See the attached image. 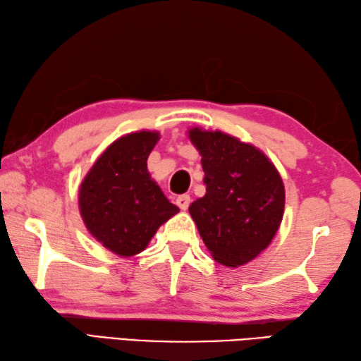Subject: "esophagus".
Instances as JSON below:
<instances>
[{
    "label": "esophagus",
    "instance_id": "1",
    "mask_svg": "<svg viewBox=\"0 0 361 361\" xmlns=\"http://www.w3.org/2000/svg\"><path fill=\"white\" fill-rule=\"evenodd\" d=\"M190 202H191V197L188 195H180L178 199H176V204L179 205L180 210H187L190 207Z\"/></svg>",
    "mask_w": 361,
    "mask_h": 361
}]
</instances>
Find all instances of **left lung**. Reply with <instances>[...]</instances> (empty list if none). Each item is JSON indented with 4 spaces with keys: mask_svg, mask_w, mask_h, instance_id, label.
<instances>
[{
    "mask_svg": "<svg viewBox=\"0 0 361 361\" xmlns=\"http://www.w3.org/2000/svg\"><path fill=\"white\" fill-rule=\"evenodd\" d=\"M202 156L207 193L190 205L214 261L238 267L266 250L284 213V183L269 157L250 143L221 131L191 128Z\"/></svg>",
    "mask_w": 361,
    "mask_h": 361,
    "instance_id": "obj_1",
    "label": "left lung"
}]
</instances>
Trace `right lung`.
I'll return each instance as SVG.
<instances>
[{"instance_id": "1", "label": "right lung", "mask_w": 361, "mask_h": 361, "mask_svg": "<svg viewBox=\"0 0 361 361\" xmlns=\"http://www.w3.org/2000/svg\"><path fill=\"white\" fill-rule=\"evenodd\" d=\"M157 131L126 134L105 149L80 185L78 207L90 233L118 256L143 252L179 212L151 179L147 160Z\"/></svg>"}]
</instances>
